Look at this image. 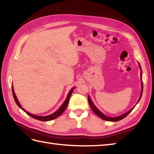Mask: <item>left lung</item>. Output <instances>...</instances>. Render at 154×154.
Listing matches in <instances>:
<instances>
[{
  "instance_id": "1",
  "label": "left lung",
  "mask_w": 154,
  "mask_h": 154,
  "mask_svg": "<svg viewBox=\"0 0 154 154\" xmlns=\"http://www.w3.org/2000/svg\"><path fill=\"white\" fill-rule=\"evenodd\" d=\"M140 69H141V71H142V69H141V67H140ZM141 81H142V92H141V95H140V97L139 98V100L138 101V103L139 102V100H140V99H141L142 95V93H143V83H142V71H141ZM88 101H89V105H90V106L91 108V109L93 110V112L95 113L97 116H99L100 118H101V119L104 120L111 121V122H116V121H119L120 120L124 119V118H125L128 115V114L134 109V108H133L132 109L129 110L128 112H127L126 113L124 114H122V115H121V116H116V117H113V118H110V117H108V116H105L104 114H103L102 112H101L100 110H99L97 109V108L94 105V104L93 103L92 100H91V99H90L89 96H88Z\"/></svg>"
}]
</instances>
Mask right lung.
<instances>
[{"mask_svg":"<svg viewBox=\"0 0 154 154\" xmlns=\"http://www.w3.org/2000/svg\"><path fill=\"white\" fill-rule=\"evenodd\" d=\"M73 89H74V88H73V89H72L69 91V93H68V95H67V98H66V99H65V100L64 101V103H63V104H62L60 108V109H59L56 111V112H55L54 113L51 114H50V115H49V116H40L34 115V114H31V113H29L28 112H27L26 110H25L24 109H23V108L21 106V104H20L19 101L18 100L17 98H16V94H15V93H14V89H13V87H12V90L13 97H14V100H15V102H16V104H17V105H18L20 108L21 109H22L23 110H24L26 113L27 114H28L29 116H30L31 117L34 118V119H35L38 120H41V121H49V120H54V119H56V118H57L58 116H60L61 115V114L64 112L65 109L67 108V105H68V104H69V99H70L71 95V94H72V93H73Z\"/></svg>","mask_w":154,"mask_h":154,"instance_id":"right-lung-1","label":"right lung"}]
</instances>
